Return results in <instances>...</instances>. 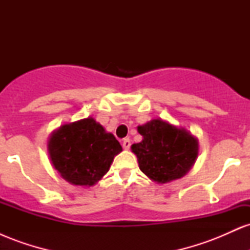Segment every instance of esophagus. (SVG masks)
<instances>
[{"label": "esophagus", "instance_id": "esophagus-1", "mask_svg": "<svg viewBox=\"0 0 250 250\" xmlns=\"http://www.w3.org/2000/svg\"><path fill=\"white\" fill-rule=\"evenodd\" d=\"M122 146H123V148L125 149V150H128L129 148H130V139H125L123 140V142H122Z\"/></svg>", "mask_w": 250, "mask_h": 250}]
</instances>
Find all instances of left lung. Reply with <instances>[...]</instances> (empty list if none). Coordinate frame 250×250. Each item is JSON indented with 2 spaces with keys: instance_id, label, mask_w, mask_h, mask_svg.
Masks as SVG:
<instances>
[{
  "instance_id": "1",
  "label": "left lung",
  "mask_w": 250,
  "mask_h": 250,
  "mask_svg": "<svg viewBox=\"0 0 250 250\" xmlns=\"http://www.w3.org/2000/svg\"><path fill=\"white\" fill-rule=\"evenodd\" d=\"M143 136L131 146L139 167L150 180L167 183L181 179L190 170L199 155V141L185 128H177L161 119L139 125Z\"/></svg>"
}]
</instances>
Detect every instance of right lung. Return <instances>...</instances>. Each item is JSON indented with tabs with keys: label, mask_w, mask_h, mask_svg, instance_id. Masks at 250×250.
Returning <instances> with one entry per match:
<instances>
[{
	"label": "right lung",
	"mask_w": 250,
	"mask_h": 250,
	"mask_svg": "<svg viewBox=\"0 0 250 250\" xmlns=\"http://www.w3.org/2000/svg\"><path fill=\"white\" fill-rule=\"evenodd\" d=\"M50 161L65 181L90 187L101 180L122 147L93 117L63 125L48 141Z\"/></svg>",
	"instance_id": "1"
}]
</instances>
